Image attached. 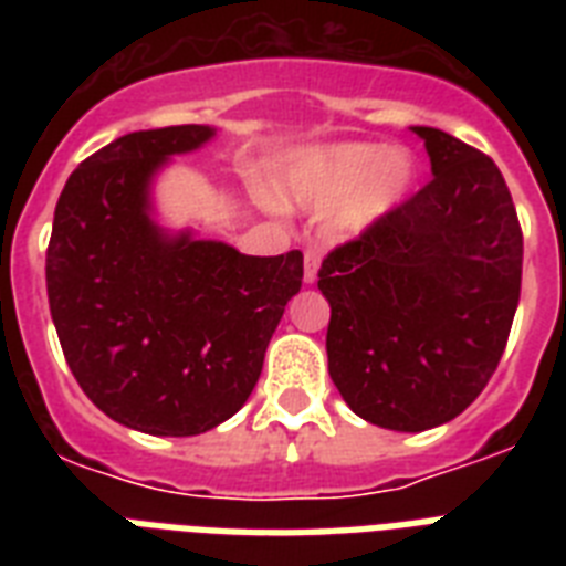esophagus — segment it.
Segmentation results:
<instances>
[{
  "instance_id": "esophagus-1",
  "label": "esophagus",
  "mask_w": 566,
  "mask_h": 566,
  "mask_svg": "<svg viewBox=\"0 0 566 566\" xmlns=\"http://www.w3.org/2000/svg\"><path fill=\"white\" fill-rule=\"evenodd\" d=\"M317 273H319V252L317 249H308V252H305V273H302L305 284L317 282Z\"/></svg>"
}]
</instances>
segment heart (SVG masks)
<instances>
[{"label":"heart","mask_w":566,"mask_h":566,"mask_svg":"<svg viewBox=\"0 0 566 566\" xmlns=\"http://www.w3.org/2000/svg\"><path fill=\"white\" fill-rule=\"evenodd\" d=\"M420 167L405 146L346 140L302 149L279 167L270 196L284 211L328 212L337 238H361L413 193Z\"/></svg>","instance_id":"1"}]
</instances>
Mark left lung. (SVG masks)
<instances>
[{
	"label": "left lung",
	"mask_w": 566,
	"mask_h": 566,
	"mask_svg": "<svg viewBox=\"0 0 566 566\" xmlns=\"http://www.w3.org/2000/svg\"><path fill=\"white\" fill-rule=\"evenodd\" d=\"M434 179L319 266L328 376L361 420L426 431L493 376L520 302L523 231L500 167L429 126Z\"/></svg>",
	"instance_id": "left-lung-1"
}]
</instances>
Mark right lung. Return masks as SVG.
<instances>
[{"instance_id":"right-lung-1","label":"right lung","mask_w":566,"mask_h":566,"mask_svg":"<svg viewBox=\"0 0 566 566\" xmlns=\"http://www.w3.org/2000/svg\"><path fill=\"white\" fill-rule=\"evenodd\" d=\"M213 137H117L75 167L52 220L46 293L66 364L102 413L155 438L202 434L243 408L302 287L300 249L243 255L158 217V176Z\"/></svg>"}]
</instances>
